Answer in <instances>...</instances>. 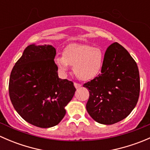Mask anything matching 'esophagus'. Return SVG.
<instances>
[{
    "label": "esophagus",
    "instance_id": "esophagus-1",
    "mask_svg": "<svg viewBox=\"0 0 150 150\" xmlns=\"http://www.w3.org/2000/svg\"><path fill=\"white\" fill-rule=\"evenodd\" d=\"M74 86H75V87L76 88L81 87V85L80 83H74Z\"/></svg>",
    "mask_w": 150,
    "mask_h": 150
}]
</instances>
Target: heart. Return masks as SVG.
<instances>
[{
  "label": "heart",
  "mask_w": 150,
  "mask_h": 150,
  "mask_svg": "<svg viewBox=\"0 0 150 150\" xmlns=\"http://www.w3.org/2000/svg\"><path fill=\"white\" fill-rule=\"evenodd\" d=\"M103 54L100 48L88 44L73 43L67 46L62 57L55 59V64L60 72L65 75L69 66L79 79L91 81L99 75L103 66Z\"/></svg>",
  "instance_id": "b5f03b06"
}]
</instances>
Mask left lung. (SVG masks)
Instances as JSON below:
<instances>
[{"label":"left lung","mask_w":150,"mask_h":150,"mask_svg":"<svg viewBox=\"0 0 150 150\" xmlns=\"http://www.w3.org/2000/svg\"><path fill=\"white\" fill-rule=\"evenodd\" d=\"M83 87L89 91L86 110L97 122L112 125L123 120L138 102V67L125 48L114 43L104 54L101 74Z\"/></svg>","instance_id":"obj_1"}]
</instances>
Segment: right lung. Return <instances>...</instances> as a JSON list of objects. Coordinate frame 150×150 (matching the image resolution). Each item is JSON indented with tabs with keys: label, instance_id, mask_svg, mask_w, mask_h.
<instances>
[{
	"label": "right lung",
	"instance_id": "1",
	"mask_svg": "<svg viewBox=\"0 0 150 150\" xmlns=\"http://www.w3.org/2000/svg\"><path fill=\"white\" fill-rule=\"evenodd\" d=\"M51 45H30L11 72L9 96L25 120L40 128L59 124L76 91L73 83L60 79Z\"/></svg>",
	"mask_w": 150,
	"mask_h": 150
}]
</instances>
